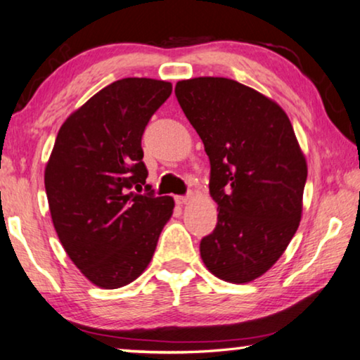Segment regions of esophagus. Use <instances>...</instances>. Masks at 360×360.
Segmentation results:
<instances>
[{
	"label": "esophagus",
	"mask_w": 360,
	"mask_h": 360,
	"mask_svg": "<svg viewBox=\"0 0 360 360\" xmlns=\"http://www.w3.org/2000/svg\"><path fill=\"white\" fill-rule=\"evenodd\" d=\"M174 200L178 205H186V203L191 200V195H178V197H174Z\"/></svg>",
	"instance_id": "34e87169"
}]
</instances>
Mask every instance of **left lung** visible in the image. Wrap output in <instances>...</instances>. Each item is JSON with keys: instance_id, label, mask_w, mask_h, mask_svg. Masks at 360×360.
Listing matches in <instances>:
<instances>
[{"instance_id": "1", "label": "left lung", "mask_w": 360, "mask_h": 360, "mask_svg": "<svg viewBox=\"0 0 360 360\" xmlns=\"http://www.w3.org/2000/svg\"><path fill=\"white\" fill-rule=\"evenodd\" d=\"M182 111L210 160L218 223L200 240L203 264L219 280L249 283L283 255L302 214L307 163L286 112L226 77L179 80Z\"/></svg>"}]
</instances>
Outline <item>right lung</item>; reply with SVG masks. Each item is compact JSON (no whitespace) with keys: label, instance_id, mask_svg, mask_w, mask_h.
<instances>
[{"label":"right lung","instance_id":"obj_1","mask_svg":"<svg viewBox=\"0 0 360 360\" xmlns=\"http://www.w3.org/2000/svg\"><path fill=\"white\" fill-rule=\"evenodd\" d=\"M165 80H116L72 112L45 168L56 234L85 278L103 289L132 283L157 249L174 200L146 184L142 136L171 95ZM143 186L148 192L139 195Z\"/></svg>","mask_w":360,"mask_h":360}]
</instances>
